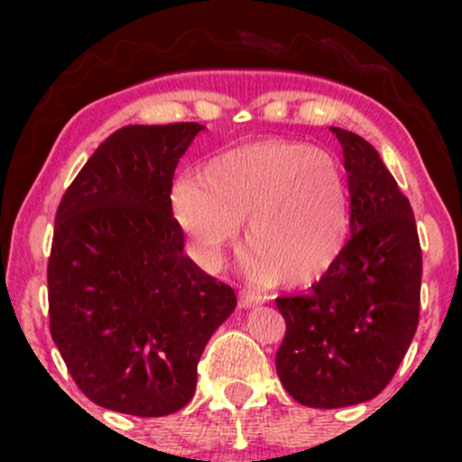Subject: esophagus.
<instances>
[{"instance_id":"obj_1","label":"esophagus","mask_w":462,"mask_h":462,"mask_svg":"<svg viewBox=\"0 0 462 462\" xmlns=\"http://www.w3.org/2000/svg\"><path fill=\"white\" fill-rule=\"evenodd\" d=\"M258 304H263V298L258 293H254V291H241L238 293V306L241 309H254Z\"/></svg>"}]
</instances>
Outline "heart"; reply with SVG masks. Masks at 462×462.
<instances>
[{
  "mask_svg": "<svg viewBox=\"0 0 462 462\" xmlns=\"http://www.w3.org/2000/svg\"><path fill=\"white\" fill-rule=\"evenodd\" d=\"M171 210L195 256L217 264L245 224L243 256L264 282L301 289L323 278L349 232V195L338 164L315 145L247 143L198 178H180Z\"/></svg>",
  "mask_w": 462,
  "mask_h": 462,
  "instance_id": "obj_1",
  "label": "heart"
}]
</instances>
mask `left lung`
Listing matches in <instances>:
<instances>
[{
	"label": "left lung",
	"instance_id": "obj_1",
	"mask_svg": "<svg viewBox=\"0 0 462 462\" xmlns=\"http://www.w3.org/2000/svg\"><path fill=\"white\" fill-rule=\"evenodd\" d=\"M343 147L349 238L310 293L278 298L286 321L280 383L300 404H363L391 383L419 323L421 247L411 201L363 136L330 128Z\"/></svg>",
	"mask_w": 462,
	"mask_h": 462
}]
</instances>
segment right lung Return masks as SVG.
I'll list each match as a JSON object with an SVG mask.
<instances>
[{
    "mask_svg": "<svg viewBox=\"0 0 462 462\" xmlns=\"http://www.w3.org/2000/svg\"><path fill=\"white\" fill-rule=\"evenodd\" d=\"M199 124L125 125L88 158L56 213L50 330L84 395L108 411L171 415L236 309L230 286L184 254L173 171Z\"/></svg>",
    "mask_w": 462,
    "mask_h": 462,
    "instance_id": "add662e5",
    "label": "right lung"
}]
</instances>
